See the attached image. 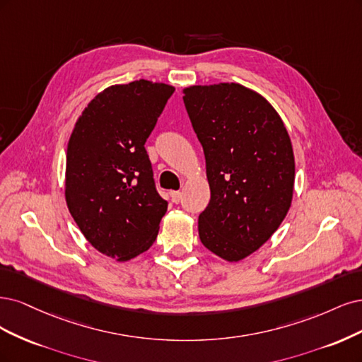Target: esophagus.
<instances>
[{
    "instance_id": "1",
    "label": "esophagus",
    "mask_w": 362,
    "mask_h": 362,
    "mask_svg": "<svg viewBox=\"0 0 362 362\" xmlns=\"http://www.w3.org/2000/svg\"><path fill=\"white\" fill-rule=\"evenodd\" d=\"M171 200H173L174 203H180V200H182V192H180V191H173V192H171Z\"/></svg>"
}]
</instances>
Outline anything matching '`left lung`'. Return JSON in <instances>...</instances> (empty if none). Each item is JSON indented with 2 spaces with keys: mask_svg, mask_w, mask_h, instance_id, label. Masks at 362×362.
<instances>
[{
  "mask_svg": "<svg viewBox=\"0 0 362 362\" xmlns=\"http://www.w3.org/2000/svg\"><path fill=\"white\" fill-rule=\"evenodd\" d=\"M183 95L211 186L198 235L218 257L239 262L257 251L288 212L295 185L290 136L272 105L240 84L192 86Z\"/></svg>",
  "mask_w": 362,
  "mask_h": 362,
  "instance_id": "left-lung-1",
  "label": "left lung"
}]
</instances>
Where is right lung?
<instances>
[{
	"instance_id": "obj_1",
	"label": "right lung",
	"mask_w": 362,
	"mask_h": 362,
	"mask_svg": "<svg viewBox=\"0 0 362 362\" xmlns=\"http://www.w3.org/2000/svg\"><path fill=\"white\" fill-rule=\"evenodd\" d=\"M173 93L146 79L105 88L69 139V212L93 247L117 262L147 251L167 212L144 144Z\"/></svg>"
}]
</instances>
